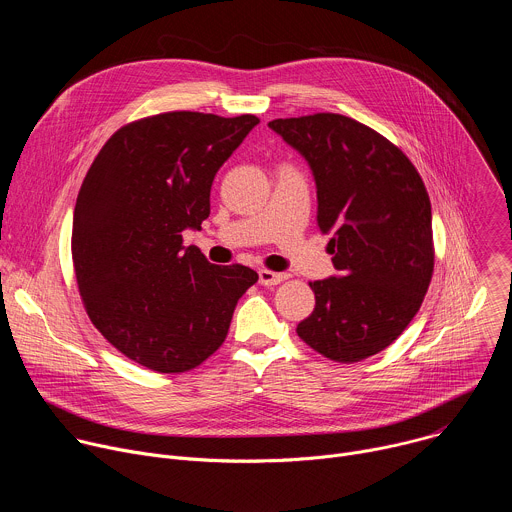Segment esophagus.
Here are the masks:
<instances>
[{
	"mask_svg": "<svg viewBox=\"0 0 512 512\" xmlns=\"http://www.w3.org/2000/svg\"><path fill=\"white\" fill-rule=\"evenodd\" d=\"M285 279H287V273H275V271H269V269L259 271V283L261 285H277Z\"/></svg>",
	"mask_w": 512,
	"mask_h": 512,
	"instance_id": "34e87169",
	"label": "esophagus"
}]
</instances>
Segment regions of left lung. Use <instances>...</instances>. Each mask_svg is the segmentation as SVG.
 <instances>
[{"mask_svg":"<svg viewBox=\"0 0 512 512\" xmlns=\"http://www.w3.org/2000/svg\"><path fill=\"white\" fill-rule=\"evenodd\" d=\"M308 160L316 223L340 277L310 281L314 312L298 336L334 362H360L393 344L419 312L433 275L431 202L401 148L338 113L273 119Z\"/></svg>","mask_w":512,"mask_h":512,"instance_id":"obj_1","label":"left lung"}]
</instances>
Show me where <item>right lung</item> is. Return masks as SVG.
Here are the masks:
<instances>
[{
  "label": "right lung",
  "instance_id": "add662e5",
  "mask_svg": "<svg viewBox=\"0 0 512 512\" xmlns=\"http://www.w3.org/2000/svg\"><path fill=\"white\" fill-rule=\"evenodd\" d=\"M259 123L168 111L119 127L93 160L72 218V265L93 326L156 373H186L229 334L259 275L212 265L184 229L210 214L214 174Z\"/></svg>",
  "mask_w": 512,
  "mask_h": 512
}]
</instances>
